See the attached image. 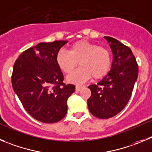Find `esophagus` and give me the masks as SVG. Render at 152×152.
<instances>
[{"label": "esophagus", "instance_id": "esophagus-1", "mask_svg": "<svg viewBox=\"0 0 152 152\" xmlns=\"http://www.w3.org/2000/svg\"><path fill=\"white\" fill-rule=\"evenodd\" d=\"M82 88H83V86H76V91H79L82 89Z\"/></svg>", "mask_w": 152, "mask_h": 152}]
</instances>
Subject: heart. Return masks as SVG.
<instances>
[{
  "label": "heart",
  "instance_id": "b5f03b06",
  "mask_svg": "<svg viewBox=\"0 0 152 152\" xmlns=\"http://www.w3.org/2000/svg\"><path fill=\"white\" fill-rule=\"evenodd\" d=\"M55 60L66 74L71 73L79 62L80 67L66 78L68 83L73 84H81L91 76L101 79L110 72L112 66L111 52L107 48L84 39L72 44L68 52L59 50Z\"/></svg>",
  "mask_w": 152,
  "mask_h": 152
}]
</instances>
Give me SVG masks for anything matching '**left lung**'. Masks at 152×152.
Here are the masks:
<instances>
[{
	"mask_svg": "<svg viewBox=\"0 0 152 152\" xmlns=\"http://www.w3.org/2000/svg\"><path fill=\"white\" fill-rule=\"evenodd\" d=\"M113 53L111 69L97 85L88 88L90 113L98 118H110L119 113L128 103L138 77V65L131 49L116 39L104 37Z\"/></svg>",
	"mask_w": 152,
	"mask_h": 152,
	"instance_id": "1",
	"label": "left lung"
}]
</instances>
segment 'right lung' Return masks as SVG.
Listing matches in <instances>:
<instances>
[{
	"instance_id": "obj_1",
	"label": "right lung",
	"mask_w": 152,
	"mask_h": 152,
	"mask_svg": "<svg viewBox=\"0 0 152 152\" xmlns=\"http://www.w3.org/2000/svg\"><path fill=\"white\" fill-rule=\"evenodd\" d=\"M68 41L40 42L22 52L15 61L12 85L24 108L43 123L61 121L67 113V99L75 86L65 85L55 60Z\"/></svg>"
}]
</instances>
